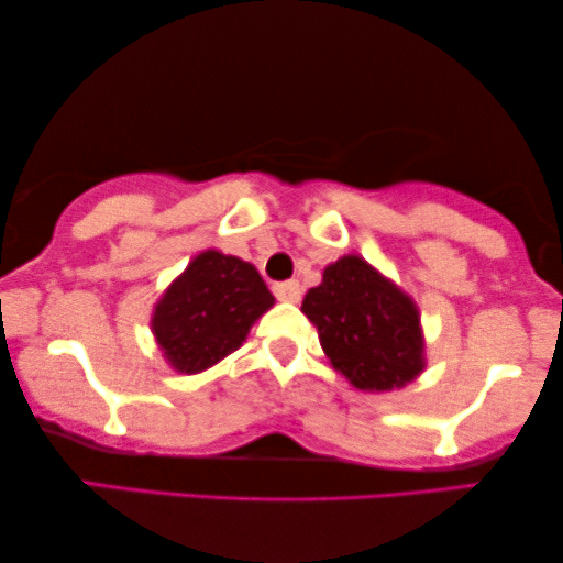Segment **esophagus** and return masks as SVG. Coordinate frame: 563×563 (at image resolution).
<instances>
[{"label":"esophagus","instance_id":"1","mask_svg":"<svg viewBox=\"0 0 563 563\" xmlns=\"http://www.w3.org/2000/svg\"><path fill=\"white\" fill-rule=\"evenodd\" d=\"M277 301H288V303H298L301 301V283L298 280H288V283H277V286H273Z\"/></svg>","mask_w":563,"mask_h":563}]
</instances>
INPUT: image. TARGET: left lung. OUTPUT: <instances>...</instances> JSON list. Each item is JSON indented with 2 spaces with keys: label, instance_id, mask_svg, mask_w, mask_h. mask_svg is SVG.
I'll list each match as a JSON object with an SVG mask.
<instances>
[{
  "label": "left lung",
  "instance_id": "left-lung-1",
  "mask_svg": "<svg viewBox=\"0 0 563 563\" xmlns=\"http://www.w3.org/2000/svg\"><path fill=\"white\" fill-rule=\"evenodd\" d=\"M301 311L317 327L334 372L361 393H393L423 374L418 303L358 254L327 265L322 283L303 296Z\"/></svg>",
  "mask_w": 563,
  "mask_h": 563
}]
</instances>
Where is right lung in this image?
Returning a JSON list of instances; mask_svg holds the SVG:
<instances>
[{
    "label": "right lung",
    "mask_w": 563,
    "mask_h": 563,
    "mask_svg": "<svg viewBox=\"0 0 563 563\" xmlns=\"http://www.w3.org/2000/svg\"><path fill=\"white\" fill-rule=\"evenodd\" d=\"M273 306L275 296L252 262L205 249L155 301L151 330L174 372L199 374L239 351Z\"/></svg>",
    "instance_id": "add662e5"
}]
</instances>
